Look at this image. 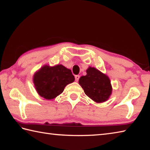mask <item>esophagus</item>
<instances>
[{"label": "esophagus", "instance_id": "34e87169", "mask_svg": "<svg viewBox=\"0 0 150 150\" xmlns=\"http://www.w3.org/2000/svg\"><path fill=\"white\" fill-rule=\"evenodd\" d=\"M75 81H78L79 79V78H80V76L79 75H77L75 76Z\"/></svg>", "mask_w": 150, "mask_h": 150}]
</instances>
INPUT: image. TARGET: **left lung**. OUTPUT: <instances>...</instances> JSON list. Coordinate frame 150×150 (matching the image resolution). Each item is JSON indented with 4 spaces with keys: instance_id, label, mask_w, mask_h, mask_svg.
<instances>
[{
    "instance_id": "1",
    "label": "left lung",
    "mask_w": 150,
    "mask_h": 150,
    "mask_svg": "<svg viewBox=\"0 0 150 150\" xmlns=\"http://www.w3.org/2000/svg\"><path fill=\"white\" fill-rule=\"evenodd\" d=\"M79 83L86 95L96 103L105 102L111 95L109 78L94 67L88 68L87 75L81 77Z\"/></svg>"
}]
</instances>
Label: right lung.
Here are the masks:
<instances>
[{"mask_svg": "<svg viewBox=\"0 0 150 150\" xmlns=\"http://www.w3.org/2000/svg\"><path fill=\"white\" fill-rule=\"evenodd\" d=\"M75 81L71 71L62 65H45L35 73L34 83L37 92L45 99H52L63 93L65 86Z\"/></svg>", "mask_w": 150, "mask_h": 150, "instance_id": "right-lung-1", "label": "right lung"}]
</instances>
